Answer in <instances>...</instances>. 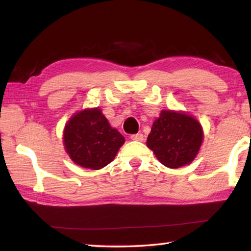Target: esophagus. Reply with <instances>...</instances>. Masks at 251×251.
Wrapping results in <instances>:
<instances>
[{"label": "esophagus", "mask_w": 251, "mask_h": 251, "mask_svg": "<svg viewBox=\"0 0 251 251\" xmlns=\"http://www.w3.org/2000/svg\"><path fill=\"white\" fill-rule=\"evenodd\" d=\"M130 139H133V141H138V142H142L144 141V135L142 133H137V134H134L130 136Z\"/></svg>", "instance_id": "obj_1"}]
</instances>
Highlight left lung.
I'll use <instances>...</instances> for the list:
<instances>
[{"label": "left lung", "instance_id": "left-lung-1", "mask_svg": "<svg viewBox=\"0 0 251 251\" xmlns=\"http://www.w3.org/2000/svg\"><path fill=\"white\" fill-rule=\"evenodd\" d=\"M203 141L202 126L196 118L180 110L164 109L152 123L147 147L168 168L192 164Z\"/></svg>", "mask_w": 251, "mask_h": 251}]
</instances>
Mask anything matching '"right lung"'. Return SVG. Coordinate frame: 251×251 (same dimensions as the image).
<instances>
[{"instance_id":"1","label":"right lung","mask_w":251,"mask_h":251,"mask_svg":"<svg viewBox=\"0 0 251 251\" xmlns=\"http://www.w3.org/2000/svg\"><path fill=\"white\" fill-rule=\"evenodd\" d=\"M124 143V136L110 126L99 107L75 113L63 131V145L70 158L93 171L112 163Z\"/></svg>"}]
</instances>
